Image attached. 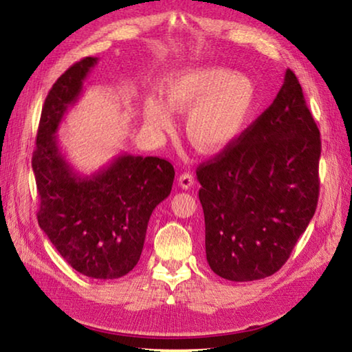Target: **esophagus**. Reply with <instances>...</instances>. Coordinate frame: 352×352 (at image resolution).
<instances>
[{
    "instance_id": "1",
    "label": "esophagus",
    "mask_w": 352,
    "mask_h": 352,
    "mask_svg": "<svg viewBox=\"0 0 352 352\" xmlns=\"http://www.w3.org/2000/svg\"><path fill=\"white\" fill-rule=\"evenodd\" d=\"M178 186L183 189H190L194 186V175L189 174V172H184L180 177H178Z\"/></svg>"
}]
</instances>
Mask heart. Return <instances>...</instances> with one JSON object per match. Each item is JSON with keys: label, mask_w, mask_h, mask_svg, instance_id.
Segmentation results:
<instances>
[{"label": "heart", "mask_w": 352, "mask_h": 352, "mask_svg": "<svg viewBox=\"0 0 352 352\" xmlns=\"http://www.w3.org/2000/svg\"><path fill=\"white\" fill-rule=\"evenodd\" d=\"M162 91L164 100L148 96L142 105L147 126L163 132L172 126L169 108L180 115L186 113L188 138L204 152L223 148L242 133L258 96L248 76L220 67L178 71L166 77Z\"/></svg>", "instance_id": "b5f03b06"}]
</instances>
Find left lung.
Returning <instances> with one entry per match:
<instances>
[{"instance_id": "obj_1", "label": "left lung", "mask_w": 352, "mask_h": 352, "mask_svg": "<svg viewBox=\"0 0 352 352\" xmlns=\"http://www.w3.org/2000/svg\"><path fill=\"white\" fill-rule=\"evenodd\" d=\"M320 130L287 69L273 104L239 138L199 166L206 261L228 281L285 264L318 201Z\"/></svg>"}]
</instances>
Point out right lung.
<instances>
[{"label":"right lung","instance_id":"1","mask_svg":"<svg viewBox=\"0 0 352 352\" xmlns=\"http://www.w3.org/2000/svg\"><path fill=\"white\" fill-rule=\"evenodd\" d=\"M85 57L58 77L45 99L32 170L40 195V228L76 272L116 279L138 264L147 223L168 197L174 166L158 157L124 152L90 175L68 162L57 130L98 63Z\"/></svg>","mask_w":352,"mask_h":352}]
</instances>
